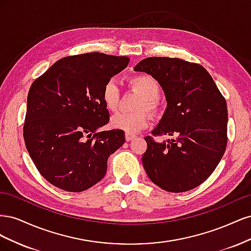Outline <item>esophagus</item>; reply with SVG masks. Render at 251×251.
Listing matches in <instances>:
<instances>
[{"instance_id": "34e87169", "label": "esophagus", "mask_w": 251, "mask_h": 251, "mask_svg": "<svg viewBox=\"0 0 251 251\" xmlns=\"http://www.w3.org/2000/svg\"><path fill=\"white\" fill-rule=\"evenodd\" d=\"M135 137H136V135H134V134H130V133H126V140L128 142V141H131V140H133V139H135Z\"/></svg>"}]
</instances>
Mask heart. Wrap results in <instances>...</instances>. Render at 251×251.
<instances>
[{
  "instance_id": "heart-1",
  "label": "heart",
  "mask_w": 251,
  "mask_h": 251,
  "mask_svg": "<svg viewBox=\"0 0 251 251\" xmlns=\"http://www.w3.org/2000/svg\"><path fill=\"white\" fill-rule=\"evenodd\" d=\"M128 87L137 92L142 100L138 103V110H147L151 114H157L160 110L158 96L160 87L157 80L148 74L134 75L128 79ZM121 92L116 79L111 78L103 85L101 100L109 111H116L119 108ZM150 124V116L146 112L125 113L120 112L111 117L110 125L113 128L126 133H137L146 128Z\"/></svg>"
}]
</instances>
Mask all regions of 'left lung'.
<instances>
[{
    "instance_id": "1",
    "label": "left lung",
    "mask_w": 251,
    "mask_h": 251,
    "mask_svg": "<svg viewBox=\"0 0 251 251\" xmlns=\"http://www.w3.org/2000/svg\"><path fill=\"white\" fill-rule=\"evenodd\" d=\"M151 75L163 89L166 109L153 136H147L142 164L153 183L166 192L199 186L221 160L227 144V104L210 74L199 64L148 57L134 68Z\"/></svg>"
}]
</instances>
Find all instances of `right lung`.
Listing matches in <instances>:
<instances>
[{"label": "right lung", "mask_w": 251, "mask_h": 251, "mask_svg": "<svg viewBox=\"0 0 251 251\" xmlns=\"http://www.w3.org/2000/svg\"><path fill=\"white\" fill-rule=\"evenodd\" d=\"M130 58L100 52L57 60L30 87L24 140L36 169L49 183L79 193L105 175L108 158L125 143V132H97L110 120L103 85Z\"/></svg>", "instance_id": "add662e5"}]
</instances>
